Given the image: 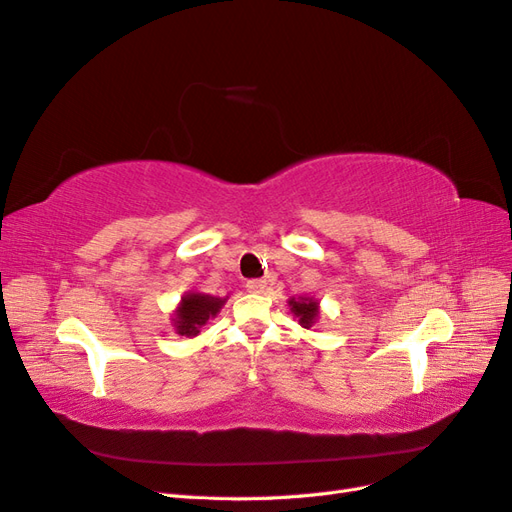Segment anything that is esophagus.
Wrapping results in <instances>:
<instances>
[{"label": "esophagus", "mask_w": 512, "mask_h": 512, "mask_svg": "<svg viewBox=\"0 0 512 512\" xmlns=\"http://www.w3.org/2000/svg\"><path fill=\"white\" fill-rule=\"evenodd\" d=\"M245 288L250 290V292L260 294V292H265V290H267V280H250V282L245 284Z\"/></svg>", "instance_id": "34e87169"}]
</instances>
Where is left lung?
Instances as JSON below:
<instances>
[{"mask_svg":"<svg viewBox=\"0 0 512 512\" xmlns=\"http://www.w3.org/2000/svg\"><path fill=\"white\" fill-rule=\"evenodd\" d=\"M290 314L299 320L303 329H312L320 316V301L314 297H292L288 299Z\"/></svg>","mask_w":512,"mask_h":512,"instance_id":"left-lung-1","label":"left lung"}]
</instances>
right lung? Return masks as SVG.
Returning <instances> with one entry per match:
<instances>
[{
	"instance_id": "right-lung-1",
	"label": "right lung",
	"mask_w": 512,
	"mask_h": 512,
	"mask_svg": "<svg viewBox=\"0 0 512 512\" xmlns=\"http://www.w3.org/2000/svg\"><path fill=\"white\" fill-rule=\"evenodd\" d=\"M226 301L228 297H213V294L196 290L185 292L175 307L170 324H173L177 335L196 337L200 333V327H205L209 318H215L222 312Z\"/></svg>"
}]
</instances>
